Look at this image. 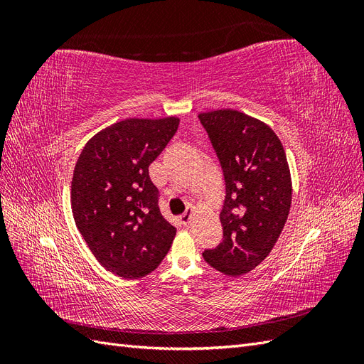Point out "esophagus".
I'll return each mask as SVG.
<instances>
[{
  "mask_svg": "<svg viewBox=\"0 0 364 364\" xmlns=\"http://www.w3.org/2000/svg\"><path fill=\"white\" fill-rule=\"evenodd\" d=\"M193 215H194V209H193V208H188V209H186V211L181 215V223L186 226V225L190 223V220L193 218Z\"/></svg>",
  "mask_w": 364,
  "mask_h": 364,
  "instance_id": "34e87169",
  "label": "esophagus"
}]
</instances>
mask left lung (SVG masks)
Returning <instances> with one entry per match:
<instances>
[{
    "mask_svg": "<svg viewBox=\"0 0 364 364\" xmlns=\"http://www.w3.org/2000/svg\"><path fill=\"white\" fill-rule=\"evenodd\" d=\"M225 178L223 240L205 261L229 277L255 269L277 243L291 205V179L277 134L234 109L199 114Z\"/></svg>",
    "mask_w": 364,
    "mask_h": 364,
    "instance_id": "obj_1",
    "label": "left lung"
}]
</instances>
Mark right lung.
<instances>
[{"label":"right lung","instance_id":"obj_1","mask_svg":"<svg viewBox=\"0 0 364 364\" xmlns=\"http://www.w3.org/2000/svg\"><path fill=\"white\" fill-rule=\"evenodd\" d=\"M178 127L174 117L118 121L87 141L77 159L74 222L97 261L117 277H146L171 247L176 228L159 211L149 167Z\"/></svg>","mask_w":364,"mask_h":364}]
</instances>
